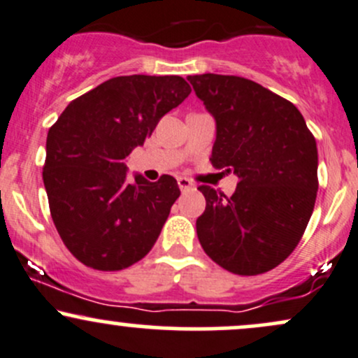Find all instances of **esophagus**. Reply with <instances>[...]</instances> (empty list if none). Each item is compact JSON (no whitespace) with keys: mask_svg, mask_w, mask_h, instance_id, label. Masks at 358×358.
I'll return each instance as SVG.
<instances>
[{"mask_svg":"<svg viewBox=\"0 0 358 358\" xmlns=\"http://www.w3.org/2000/svg\"><path fill=\"white\" fill-rule=\"evenodd\" d=\"M178 187H180V190L185 192V190H190V188H193V183H192V180L180 176V178H178Z\"/></svg>","mask_w":358,"mask_h":358,"instance_id":"34e87169","label":"esophagus"}]
</instances>
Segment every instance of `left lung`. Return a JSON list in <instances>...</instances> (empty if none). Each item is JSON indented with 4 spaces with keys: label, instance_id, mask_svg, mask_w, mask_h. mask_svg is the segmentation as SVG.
<instances>
[{
    "label": "left lung",
    "instance_id": "left-lung-1",
    "mask_svg": "<svg viewBox=\"0 0 358 358\" xmlns=\"http://www.w3.org/2000/svg\"><path fill=\"white\" fill-rule=\"evenodd\" d=\"M217 124L212 165L239 178L232 196L202 185L196 236L213 262L241 276L281 264L301 241L318 192V151L296 106L237 76H188Z\"/></svg>",
    "mask_w": 358,
    "mask_h": 358
}]
</instances>
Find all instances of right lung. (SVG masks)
Wrapping results in <instances>:
<instances>
[{
    "label": "right lung",
    "instance_id": "obj_1",
    "mask_svg": "<svg viewBox=\"0 0 358 358\" xmlns=\"http://www.w3.org/2000/svg\"><path fill=\"white\" fill-rule=\"evenodd\" d=\"M190 92L178 76L114 77L73 99L48 129V205L65 248L82 264L121 271L155 245L178 183L170 175L127 182L124 159Z\"/></svg>",
    "mask_w": 358,
    "mask_h": 358
}]
</instances>
